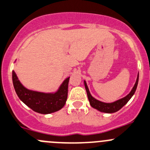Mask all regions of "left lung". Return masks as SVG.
I'll use <instances>...</instances> for the list:
<instances>
[{
  "mask_svg": "<svg viewBox=\"0 0 150 150\" xmlns=\"http://www.w3.org/2000/svg\"><path fill=\"white\" fill-rule=\"evenodd\" d=\"M138 76H139V74H138L136 81H135V83L134 85L133 88H132L130 92L126 96L119 99V100L115 101L113 102H110V103H106V102H101V101L98 100V99H95L93 96H92V95L90 93L89 89H88V87L87 85L86 82H85V80H84V84H85V90H86L87 94H88V98L90 102V105L94 109H96L97 110L100 111V112H106V113H112V112H115L117 111H119L121 108H123L129 102V99L132 98V96L135 93L137 86H138Z\"/></svg>",
  "mask_w": 150,
  "mask_h": 150,
  "instance_id": "obj_1",
  "label": "left lung"
}]
</instances>
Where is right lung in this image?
<instances>
[{
  "label": "right lung",
  "instance_id": "1",
  "mask_svg": "<svg viewBox=\"0 0 150 150\" xmlns=\"http://www.w3.org/2000/svg\"><path fill=\"white\" fill-rule=\"evenodd\" d=\"M69 79L70 77H67L55 92H39L24 87L16 73L12 71L14 88L19 99L31 110L41 114L52 113L63 108L68 97Z\"/></svg>",
  "mask_w": 150,
  "mask_h": 150
}]
</instances>
